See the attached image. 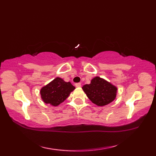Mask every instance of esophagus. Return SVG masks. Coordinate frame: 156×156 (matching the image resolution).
I'll return each mask as SVG.
<instances>
[{
    "label": "esophagus",
    "instance_id": "obj_1",
    "mask_svg": "<svg viewBox=\"0 0 156 156\" xmlns=\"http://www.w3.org/2000/svg\"><path fill=\"white\" fill-rule=\"evenodd\" d=\"M75 86L76 87H81V83H80V82H78V83H76Z\"/></svg>",
    "mask_w": 156,
    "mask_h": 156
}]
</instances>
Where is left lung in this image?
Masks as SVG:
<instances>
[{"label": "left lung", "mask_w": 156, "mask_h": 156, "mask_svg": "<svg viewBox=\"0 0 156 156\" xmlns=\"http://www.w3.org/2000/svg\"><path fill=\"white\" fill-rule=\"evenodd\" d=\"M82 89L94 104L101 107L113 101L117 91L115 86L98 76L92 79L90 84L84 85Z\"/></svg>", "instance_id": "left-lung-1"}]
</instances>
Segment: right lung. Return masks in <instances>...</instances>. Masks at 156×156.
<instances>
[{
  "mask_svg": "<svg viewBox=\"0 0 156 156\" xmlns=\"http://www.w3.org/2000/svg\"><path fill=\"white\" fill-rule=\"evenodd\" d=\"M74 89L70 82L57 77L41 89V97L45 103L56 107L64 102Z\"/></svg>",
  "mask_w": 156,
  "mask_h": 156,
  "instance_id": "1",
  "label": "right lung"
}]
</instances>
